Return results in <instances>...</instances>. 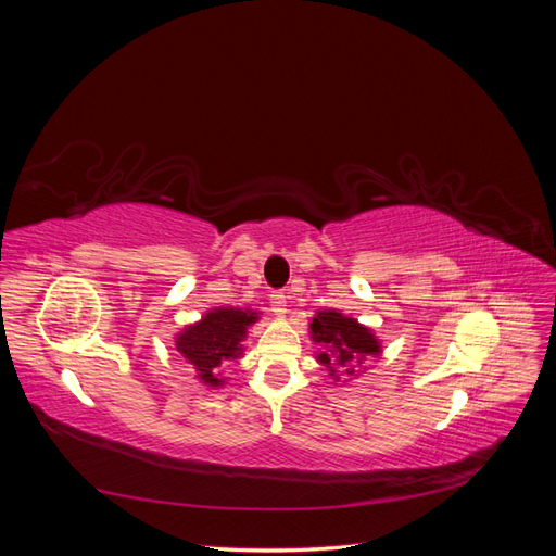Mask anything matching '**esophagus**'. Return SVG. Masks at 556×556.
<instances>
[{
  "label": "esophagus",
  "mask_w": 556,
  "mask_h": 556,
  "mask_svg": "<svg viewBox=\"0 0 556 556\" xmlns=\"http://www.w3.org/2000/svg\"><path fill=\"white\" fill-rule=\"evenodd\" d=\"M268 304H271V311L276 315H282L285 313V304H288V296H285L282 290H274L271 294H268Z\"/></svg>",
  "instance_id": "obj_1"
}]
</instances>
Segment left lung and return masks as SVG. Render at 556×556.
<instances>
[{"label": "left lung", "mask_w": 556, "mask_h": 556, "mask_svg": "<svg viewBox=\"0 0 556 556\" xmlns=\"http://www.w3.org/2000/svg\"><path fill=\"white\" fill-rule=\"evenodd\" d=\"M311 331H313L315 343H319L327 350L317 359L329 368L331 364L348 368L364 357L378 355L380 350L374 333L366 327L357 325V319L343 317L341 313H333V311L317 313V317L311 325ZM345 374H352V371H345Z\"/></svg>", "instance_id": "left-lung-1"}]
</instances>
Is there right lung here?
Returning <instances> with one entry per match:
<instances>
[{"mask_svg": "<svg viewBox=\"0 0 556 556\" xmlns=\"http://www.w3.org/2000/svg\"><path fill=\"white\" fill-rule=\"evenodd\" d=\"M255 313H245L239 308H220L208 313L199 325L188 327L176 341L180 355L188 359L199 378L206 384H220L217 380V366L237 357L241 352V341L245 329L255 323Z\"/></svg>", "mask_w": 556, "mask_h": 556, "instance_id": "obj_1", "label": "right lung"}]
</instances>
